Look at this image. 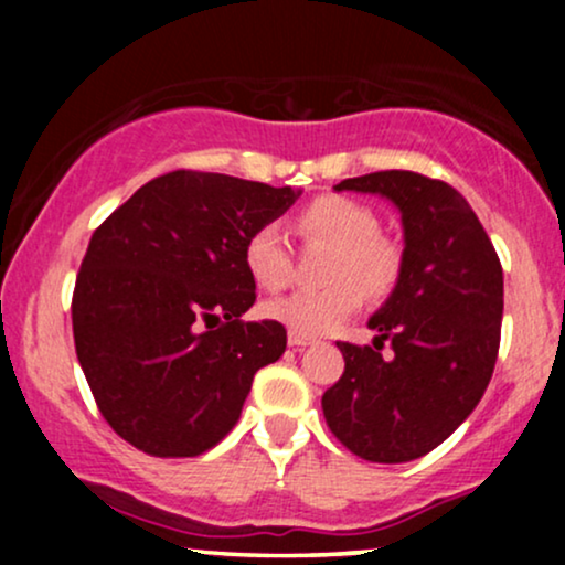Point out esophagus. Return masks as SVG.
Instances as JSON below:
<instances>
[{
  "instance_id": "34e87169",
  "label": "esophagus",
  "mask_w": 565,
  "mask_h": 565,
  "mask_svg": "<svg viewBox=\"0 0 565 565\" xmlns=\"http://www.w3.org/2000/svg\"><path fill=\"white\" fill-rule=\"evenodd\" d=\"M313 342V337H305V334H297V332H289V345L291 348H305Z\"/></svg>"
}]
</instances>
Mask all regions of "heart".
Returning <instances> with one entry per match:
<instances>
[{
	"mask_svg": "<svg viewBox=\"0 0 565 565\" xmlns=\"http://www.w3.org/2000/svg\"><path fill=\"white\" fill-rule=\"evenodd\" d=\"M308 238L334 246L323 289H300L265 305V316L291 332L319 337L334 332L372 297L387 295L401 276V246L382 236L380 220L366 204L345 196H319L297 217ZM244 265L257 287L284 289L291 278V255L276 225H260L244 244Z\"/></svg>",
	"mask_w": 565,
	"mask_h": 565,
	"instance_id": "1",
	"label": "heart"
}]
</instances>
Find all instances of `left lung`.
Returning a JSON list of instances; mask_svg holds the SVG:
<instances>
[{"instance_id": "1", "label": "left lung", "mask_w": 565, "mask_h": 565, "mask_svg": "<svg viewBox=\"0 0 565 565\" xmlns=\"http://www.w3.org/2000/svg\"><path fill=\"white\" fill-rule=\"evenodd\" d=\"M334 188L391 199L406 246L391 300L369 319L374 345L337 342L345 372L323 393V417L355 457L412 462L444 444L489 387L502 334V263L468 201L444 180L385 170ZM385 339L391 360L381 359Z\"/></svg>"}]
</instances>
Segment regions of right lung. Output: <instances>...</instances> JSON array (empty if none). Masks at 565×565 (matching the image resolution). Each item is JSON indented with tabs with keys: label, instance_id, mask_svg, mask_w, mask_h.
<instances>
[{
	"label": "right lung",
	"instance_id": "obj_1",
	"mask_svg": "<svg viewBox=\"0 0 565 565\" xmlns=\"http://www.w3.org/2000/svg\"><path fill=\"white\" fill-rule=\"evenodd\" d=\"M300 193L231 174L153 178L97 225L76 274L74 345L103 419L151 457H199L242 417L257 369L287 350L244 244Z\"/></svg>",
	"mask_w": 565,
	"mask_h": 565
}]
</instances>
